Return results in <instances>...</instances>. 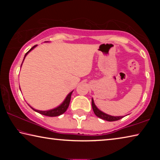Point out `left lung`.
<instances>
[{"label":"left lung","instance_id":"left-lung-1","mask_svg":"<svg viewBox=\"0 0 160 160\" xmlns=\"http://www.w3.org/2000/svg\"><path fill=\"white\" fill-rule=\"evenodd\" d=\"M92 107L93 112L94 113H95V115L97 116H98V117L100 118L104 119L105 121H115L120 120V119L123 118V116H113L108 115L107 113L101 112V111L97 109V107L95 106V104H94V101H93V99H92Z\"/></svg>","mask_w":160,"mask_h":160}]
</instances>
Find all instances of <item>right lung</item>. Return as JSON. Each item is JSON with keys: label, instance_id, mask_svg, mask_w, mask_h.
Listing matches in <instances>:
<instances>
[{"label": "right lung", "instance_id": "right-lung-1", "mask_svg": "<svg viewBox=\"0 0 160 160\" xmlns=\"http://www.w3.org/2000/svg\"><path fill=\"white\" fill-rule=\"evenodd\" d=\"M37 46V45H34L33 47L31 48L30 49H29V50L28 51V52L26 53L25 57H24V59H25V56H27V54H28L31 50L33 49V48H34V47H36ZM21 66H22V65H21ZM72 93V91L71 92L68 94V96L66 97V99L64 100V102H63V103H62V104L60 105V106L58 107H56V108H55V109H53L48 110V111H39V110H36V109H33V108L31 107H30L32 108V109L34 110L35 112H38V113H41V114L44 115V116H51V117H52V116H60V115H61V114H63V113L66 112V111L67 110L69 104H70V97H71Z\"/></svg>", "mask_w": 160, "mask_h": 160}]
</instances>
